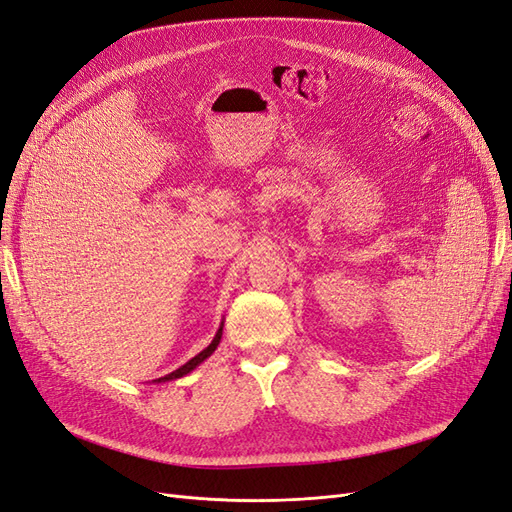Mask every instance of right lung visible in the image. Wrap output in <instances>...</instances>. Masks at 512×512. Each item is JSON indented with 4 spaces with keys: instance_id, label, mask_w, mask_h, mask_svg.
I'll return each instance as SVG.
<instances>
[{
    "instance_id": "add662e5",
    "label": "right lung",
    "mask_w": 512,
    "mask_h": 512,
    "mask_svg": "<svg viewBox=\"0 0 512 512\" xmlns=\"http://www.w3.org/2000/svg\"><path fill=\"white\" fill-rule=\"evenodd\" d=\"M222 329H224V324H220V329H218V333H215V337H213V342L203 350V352H198L194 359H190L188 363L185 365H181L179 369H175V371H170L168 376H164V378H158V380H153V382H168V380H177V378H183L185 374H190L192 369H196L200 363H203L205 359H209V356L215 352V348H218V344H220V339H222Z\"/></svg>"
}]
</instances>
